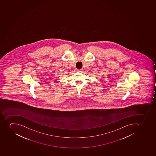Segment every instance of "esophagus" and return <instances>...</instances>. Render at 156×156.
I'll list each match as a JSON object with an SVG mask.
<instances>
[{
	"mask_svg": "<svg viewBox=\"0 0 156 156\" xmlns=\"http://www.w3.org/2000/svg\"><path fill=\"white\" fill-rule=\"evenodd\" d=\"M82 70H83V69H77V71L80 72L82 71Z\"/></svg>",
	"mask_w": 156,
	"mask_h": 156,
	"instance_id": "obj_1",
	"label": "esophagus"
}]
</instances>
